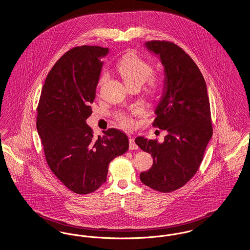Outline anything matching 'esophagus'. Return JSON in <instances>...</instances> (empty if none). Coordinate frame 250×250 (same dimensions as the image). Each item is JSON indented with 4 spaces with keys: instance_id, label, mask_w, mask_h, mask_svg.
<instances>
[{
    "instance_id": "esophagus-1",
    "label": "esophagus",
    "mask_w": 250,
    "mask_h": 250,
    "mask_svg": "<svg viewBox=\"0 0 250 250\" xmlns=\"http://www.w3.org/2000/svg\"><path fill=\"white\" fill-rule=\"evenodd\" d=\"M139 148V146L137 145V143H135V140L130 139L129 140V149L130 150H137Z\"/></svg>"
}]
</instances>
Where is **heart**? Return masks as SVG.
<instances>
[{
    "label": "heart",
    "mask_w": 250,
    "mask_h": 250,
    "mask_svg": "<svg viewBox=\"0 0 250 250\" xmlns=\"http://www.w3.org/2000/svg\"><path fill=\"white\" fill-rule=\"evenodd\" d=\"M116 68L127 87L136 84L143 85L153 71L151 64L134 52H128L123 56L118 62ZM106 78V75H103L100 79V83H102ZM150 84L152 88H155L157 83L155 79H150ZM119 119L125 127L129 128L134 125L133 120L125 114H120Z\"/></svg>",
    "instance_id": "heart-1"
}]
</instances>
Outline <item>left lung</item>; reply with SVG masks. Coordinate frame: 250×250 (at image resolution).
Segmentation results:
<instances>
[{
	"mask_svg": "<svg viewBox=\"0 0 250 250\" xmlns=\"http://www.w3.org/2000/svg\"><path fill=\"white\" fill-rule=\"evenodd\" d=\"M144 46L164 67L153 125L167 134L163 143L136 138L135 143L154 158L152 167L140 177L145 186L167 193L185 186L200 167L213 135L210 102L202 72L188 53L167 41H149Z\"/></svg>",
	"mask_w": 250,
	"mask_h": 250,
	"instance_id": "8db88e82",
	"label": "left lung"
}]
</instances>
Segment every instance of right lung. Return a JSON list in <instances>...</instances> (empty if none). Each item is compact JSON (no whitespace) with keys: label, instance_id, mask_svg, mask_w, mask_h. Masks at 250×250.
<instances>
[{"label":"right lung","instance_id":"right-lung-1","mask_svg":"<svg viewBox=\"0 0 250 250\" xmlns=\"http://www.w3.org/2000/svg\"><path fill=\"white\" fill-rule=\"evenodd\" d=\"M108 48L82 46L62 56L47 76L37 107L36 128L55 176L77 194H89L107 181L110 161L129 147L127 136L109 128L94 136L86 120Z\"/></svg>","mask_w":250,"mask_h":250}]
</instances>
